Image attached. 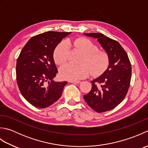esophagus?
<instances>
[{"label":"esophagus","mask_w":148,"mask_h":148,"mask_svg":"<svg viewBox=\"0 0 148 148\" xmlns=\"http://www.w3.org/2000/svg\"><path fill=\"white\" fill-rule=\"evenodd\" d=\"M69 83H80V81H69Z\"/></svg>","instance_id":"esophagus-1"}]
</instances>
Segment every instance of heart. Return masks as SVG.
Returning a JSON list of instances; mask_svg holds the SVG:
<instances>
[{
    "label": "heart",
    "instance_id": "b5f03b06",
    "mask_svg": "<svg viewBox=\"0 0 148 148\" xmlns=\"http://www.w3.org/2000/svg\"><path fill=\"white\" fill-rule=\"evenodd\" d=\"M72 42L84 55V58L81 62L86 63L92 69V73L94 76L101 74L108 67L109 59L108 54L104 52H98V47L90 40L84 38L77 39L73 40ZM68 53V42L63 41L60 43L54 53L56 62L59 64H64L67 60ZM90 74V69L86 64L75 65L68 63L60 68V76L69 81L82 79L87 77Z\"/></svg>",
    "mask_w": 148,
    "mask_h": 148
}]
</instances>
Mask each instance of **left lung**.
<instances>
[{
	"label": "left lung",
	"instance_id": "1",
	"mask_svg": "<svg viewBox=\"0 0 148 148\" xmlns=\"http://www.w3.org/2000/svg\"><path fill=\"white\" fill-rule=\"evenodd\" d=\"M96 39L109 59L108 69L91 81L90 92L84 99L97 112L108 111L119 105L126 96L132 76L131 64L126 51L118 41L101 33L84 34Z\"/></svg>",
	"mask_w": 148,
	"mask_h": 148
}]
</instances>
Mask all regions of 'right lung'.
<instances>
[{"label": "right lung", "instance_id": "add662e5", "mask_svg": "<svg viewBox=\"0 0 148 148\" xmlns=\"http://www.w3.org/2000/svg\"><path fill=\"white\" fill-rule=\"evenodd\" d=\"M70 34L49 31L34 36L18 56L16 67L18 88L24 98L36 108H46L57 101L67 84L53 79L58 73L53 53Z\"/></svg>", "mask_w": 148, "mask_h": 148}]
</instances>
